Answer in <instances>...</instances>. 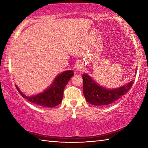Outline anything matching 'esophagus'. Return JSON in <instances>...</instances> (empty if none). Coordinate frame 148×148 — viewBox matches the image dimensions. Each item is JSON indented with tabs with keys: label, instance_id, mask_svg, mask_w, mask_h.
<instances>
[{
	"label": "esophagus",
	"instance_id": "esophagus-1",
	"mask_svg": "<svg viewBox=\"0 0 148 148\" xmlns=\"http://www.w3.org/2000/svg\"><path fill=\"white\" fill-rule=\"evenodd\" d=\"M82 69H83V66L81 63H78L76 65V70L77 71H81Z\"/></svg>",
	"mask_w": 148,
	"mask_h": 148
}]
</instances>
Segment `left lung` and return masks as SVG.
<instances>
[{
	"label": "left lung",
	"mask_w": 148,
	"mask_h": 148,
	"mask_svg": "<svg viewBox=\"0 0 148 148\" xmlns=\"http://www.w3.org/2000/svg\"><path fill=\"white\" fill-rule=\"evenodd\" d=\"M82 77L85 98L89 104L96 106L108 105L118 100L123 95L128 92L134 83V80L132 79L121 87L110 89L99 86L87 74H84Z\"/></svg>",
	"instance_id": "8db88e82"
}]
</instances>
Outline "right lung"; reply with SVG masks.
Returning a JSON list of instances; mask_svg holds the SVG:
<instances>
[{"label": "right lung", "mask_w": 148, "mask_h": 148, "mask_svg": "<svg viewBox=\"0 0 148 148\" xmlns=\"http://www.w3.org/2000/svg\"><path fill=\"white\" fill-rule=\"evenodd\" d=\"M72 76L74 72L72 70L64 71L60 74L54 79L51 86L41 93L28 97L20 91L18 87L16 86L17 91L22 97H23L31 103L38 105L40 106L53 108L61 103L63 97L64 89Z\"/></svg>", "instance_id": "right-lung-1"}]
</instances>
